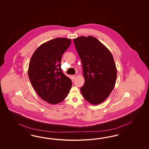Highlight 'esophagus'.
<instances>
[{
    "instance_id": "esophagus-1",
    "label": "esophagus",
    "mask_w": 149,
    "mask_h": 149,
    "mask_svg": "<svg viewBox=\"0 0 149 149\" xmlns=\"http://www.w3.org/2000/svg\"><path fill=\"white\" fill-rule=\"evenodd\" d=\"M77 76H78V74H77H77H75V75H73V76H72V77H73V78H74V79H75V77H77Z\"/></svg>"
}]
</instances>
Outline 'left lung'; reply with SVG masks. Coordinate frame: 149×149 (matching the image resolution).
<instances>
[{
    "label": "left lung",
    "instance_id": "obj_1",
    "mask_svg": "<svg viewBox=\"0 0 149 149\" xmlns=\"http://www.w3.org/2000/svg\"><path fill=\"white\" fill-rule=\"evenodd\" d=\"M73 41L85 78L81 93L91 104H100L110 95L116 80L117 69L113 55L93 36H80Z\"/></svg>",
    "mask_w": 149,
    "mask_h": 149
}]
</instances>
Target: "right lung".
<instances>
[{
	"mask_svg": "<svg viewBox=\"0 0 149 149\" xmlns=\"http://www.w3.org/2000/svg\"><path fill=\"white\" fill-rule=\"evenodd\" d=\"M71 39L58 38L39 46L29 63L28 74L33 87L41 98L51 104L62 102L72 86L71 79L62 71V56Z\"/></svg>",
	"mask_w": 149,
	"mask_h": 149,
	"instance_id": "obj_1",
	"label": "right lung"
}]
</instances>
